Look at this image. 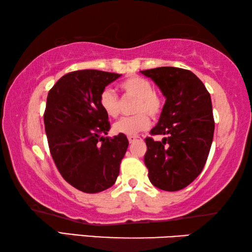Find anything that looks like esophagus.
<instances>
[{
    "mask_svg": "<svg viewBox=\"0 0 252 252\" xmlns=\"http://www.w3.org/2000/svg\"><path fill=\"white\" fill-rule=\"evenodd\" d=\"M139 139V136H127V140H129L130 143H134L135 141H138Z\"/></svg>",
    "mask_w": 252,
    "mask_h": 252,
    "instance_id": "1",
    "label": "esophagus"
}]
</instances>
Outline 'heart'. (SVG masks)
<instances>
[{
  "label": "heart",
  "instance_id": "1",
  "mask_svg": "<svg viewBox=\"0 0 252 252\" xmlns=\"http://www.w3.org/2000/svg\"><path fill=\"white\" fill-rule=\"evenodd\" d=\"M120 89L127 96L135 97L133 117L122 118L112 126L114 133L127 136H134L141 131L147 130L150 126V118L159 116L163 108V99L156 91H153L151 82L142 76L133 75L120 83ZM99 103L102 110L110 118H117L120 112L119 100L116 93L106 88L101 92Z\"/></svg>",
  "mask_w": 252,
  "mask_h": 252
}]
</instances>
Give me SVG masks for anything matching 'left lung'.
I'll return each mask as SVG.
<instances>
[{
    "mask_svg": "<svg viewBox=\"0 0 252 252\" xmlns=\"http://www.w3.org/2000/svg\"><path fill=\"white\" fill-rule=\"evenodd\" d=\"M141 73L165 97L159 122L150 131L165 138L146 139L149 180L161 190H181L201 173L210 151L215 132L210 94L189 70L161 66Z\"/></svg>",
    "mask_w": 252,
    "mask_h": 252,
    "instance_id": "1",
    "label": "left lung"
}]
</instances>
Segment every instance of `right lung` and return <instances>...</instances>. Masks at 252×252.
Segmentation results:
<instances>
[{
	"label": "right lung",
	"mask_w": 252,
	"mask_h": 252,
	"mask_svg": "<svg viewBox=\"0 0 252 252\" xmlns=\"http://www.w3.org/2000/svg\"><path fill=\"white\" fill-rule=\"evenodd\" d=\"M121 74L80 70L63 75L51 89L44 112L51 156L61 176L87 193L109 189L117 181L129 141L110 130L99 97Z\"/></svg>",
	"instance_id": "add662e5"
}]
</instances>
